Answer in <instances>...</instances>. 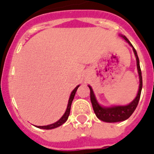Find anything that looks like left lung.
Masks as SVG:
<instances>
[{"instance_id": "8db88e82", "label": "left lung", "mask_w": 154, "mask_h": 154, "mask_svg": "<svg viewBox=\"0 0 154 154\" xmlns=\"http://www.w3.org/2000/svg\"><path fill=\"white\" fill-rule=\"evenodd\" d=\"M123 38H124V39H125L126 42H128L130 46H132L134 54L136 55V61H137L138 72H139V75H140V89H139V92H138V94L136 96V99L134 100L130 104L127 105V106H116V107H102L101 106H100L98 104L97 100L95 98V96H94V93H93V90L89 86L90 90V100H91L92 105H93V111H94L96 115H97V117L99 118L100 120L105 122H122V121L128 119L132 115V113L135 111V110H136L138 103H139L140 95H141L142 87H143V79H142V72L141 69H140V60H139V57H138L136 49L132 45V43H130L129 40L125 36H123Z\"/></svg>"}]
</instances>
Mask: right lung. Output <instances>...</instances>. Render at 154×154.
Wrapping results in <instances>:
<instances>
[{
    "instance_id": "add662e5",
    "label": "right lung",
    "mask_w": 154,
    "mask_h": 154,
    "mask_svg": "<svg viewBox=\"0 0 154 154\" xmlns=\"http://www.w3.org/2000/svg\"><path fill=\"white\" fill-rule=\"evenodd\" d=\"M79 86H76L75 88L74 89V90L71 93V96H70V98H69V100H68V107H67V110L64 113V115L61 117V118L60 119L59 121H57V122H55L54 124H51L49 125H47V126H36L37 128H43V129H52V128H55L58 127V126L61 125L64 123V122H66L68 120V118L69 116V114H70V110H71V105H72V100L74 99V97H75V94L76 91H77V89L79 88Z\"/></svg>"
}]
</instances>
